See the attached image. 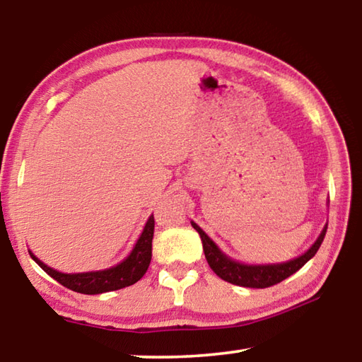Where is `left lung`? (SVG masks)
<instances>
[{
    "label": "left lung",
    "mask_w": 362,
    "mask_h": 362,
    "mask_svg": "<svg viewBox=\"0 0 362 362\" xmlns=\"http://www.w3.org/2000/svg\"><path fill=\"white\" fill-rule=\"evenodd\" d=\"M193 228L199 233L201 241H203V249L206 260L212 268V272L217 274L218 278H222L226 283L243 286V287H254V289H265V287L274 286L289 278L291 274L298 272L311 257H315L317 249L321 247V243L326 236L327 225L324 226L321 235L317 236L313 246H311L305 254H302L297 259H292L284 263H274V265H246V263H240L236 260L230 259L228 255H225L222 250L217 247V244L214 243L206 233L199 228L198 225L192 222Z\"/></svg>",
    "instance_id": "obj_1"
}]
</instances>
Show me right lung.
Here are the masks:
<instances>
[{"instance_id": "right-lung-1", "label": "right lung", "mask_w": 362, "mask_h": 362, "mask_svg": "<svg viewBox=\"0 0 362 362\" xmlns=\"http://www.w3.org/2000/svg\"><path fill=\"white\" fill-rule=\"evenodd\" d=\"M153 231H155V218L150 216L146 220L142 235L134 246L132 252L116 267L100 269V272H88V273H60L57 269L47 267L38 257L28 250L32 259L45 269L49 276L54 278L66 289H71L86 296H95L110 291H118L122 287L136 284L144 276L150 267L151 260V241Z\"/></svg>"}]
</instances>
